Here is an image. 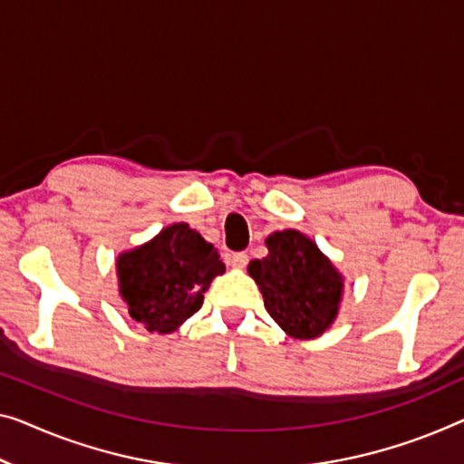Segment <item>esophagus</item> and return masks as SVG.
<instances>
[{
	"label": "esophagus",
	"mask_w": 464,
	"mask_h": 464,
	"mask_svg": "<svg viewBox=\"0 0 464 464\" xmlns=\"http://www.w3.org/2000/svg\"><path fill=\"white\" fill-rule=\"evenodd\" d=\"M227 262H229L233 268H246L247 262H250V256L246 252H233L227 256Z\"/></svg>",
	"instance_id": "1"
}]
</instances>
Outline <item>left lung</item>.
<instances>
[{
    "instance_id": "1",
    "label": "left lung",
    "mask_w": 464,
    "mask_h": 464,
    "mask_svg": "<svg viewBox=\"0 0 464 464\" xmlns=\"http://www.w3.org/2000/svg\"><path fill=\"white\" fill-rule=\"evenodd\" d=\"M268 256L252 260L268 314L285 334L313 340L334 323L342 300V276L313 239L287 229L268 235Z\"/></svg>"
}]
</instances>
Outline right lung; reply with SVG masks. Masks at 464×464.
I'll return each instance as SVG.
<instances>
[{"instance_id":"add662e5","label":"right lung","mask_w":464,"mask_h":464,"mask_svg":"<svg viewBox=\"0 0 464 464\" xmlns=\"http://www.w3.org/2000/svg\"><path fill=\"white\" fill-rule=\"evenodd\" d=\"M116 268L129 314L156 334H170L198 313L214 276L225 273L214 246L185 223L122 254Z\"/></svg>"}]
</instances>
